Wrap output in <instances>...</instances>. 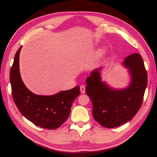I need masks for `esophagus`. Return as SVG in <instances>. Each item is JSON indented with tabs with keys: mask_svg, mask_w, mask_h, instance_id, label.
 <instances>
[{
	"mask_svg": "<svg viewBox=\"0 0 157 157\" xmlns=\"http://www.w3.org/2000/svg\"><path fill=\"white\" fill-rule=\"evenodd\" d=\"M85 89H86V86H85L84 85H81V86H80V92H81L82 94H84L85 93Z\"/></svg>",
	"mask_w": 157,
	"mask_h": 157,
	"instance_id": "34e87169",
	"label": "esophagus"
}]
</instances>
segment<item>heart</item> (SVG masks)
<instances>
[{"label": "heart", "instance_id": "b5f03b06", "mask_svg": "<svg viewBox=\"0 0 157 157\" xmlns=\"http://www.w3.org/2000/svg\"><path fill=\"white\" fill-rule=\"evenodd\" d=\"M103 53H104V50H103V48H101L100 50H99V51H98V55L99 56H100L103 55Z\"/></svg>", "mask_w": 157, "mask_h": 157}]
</instances>
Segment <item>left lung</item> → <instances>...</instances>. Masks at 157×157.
I'll list each match as a JSON object with an SVG mask.
<instances>
[{"mask_svg": "<svg viewBox=\"0 0 157 157\" xmlns=\"http://www.w3.org/2000/svg\"><path fill=\"white\" fill-rule=\"evenodd\" d=\"M122 65L131 75L129 86L113 89L101 81V67L92 71L86 80V93L93 105L92 115L99 124L112 128L130 121L139 111L147 84V73L139 54L126 57Z\"/></svg>", "mask_w": 157, "mask_h": 157, "instance_id": "8db88e82", "label": "left lung"}]
</instances>
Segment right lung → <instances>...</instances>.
I'll return each instance as SVG.
<instances>
[{"label": "right lung", "mask_w": 157, "mask_h": 157, "mask_svg": "<svg viewBox=\"0 0 157 157\" xmlns=\"http://www.w3.org/2000/svg\"><path fill=\"white\" fill-rule=\"evenodd\" d=\"M21 47L16 53L10 69L13 101L22 115L34 124L46 129H56L69 117L72 103L80 93V87L75 86L52 96H40L31 92L20 76L19 58Z\"/></svg>", "instance_id": "add662e5"}]
</instances>
